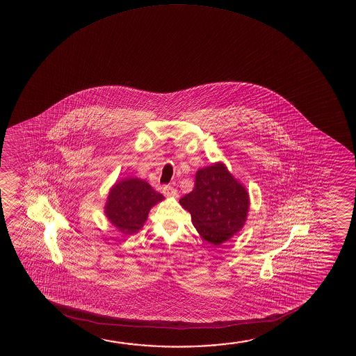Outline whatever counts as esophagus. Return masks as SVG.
<instances>
[{
  "label": "esophagus",
  "instance_id": "esophagus-1",
  "mask_svg": "<svg viewBox=\"0 0 356 356\" xmlns=\"http://www.w3.org/2000/svg\"><path fill=\"white\" fill-rule=\"evenodd\" d=\"M163 193L166 197H176L177 195V191L172 186L165 185L163 187Z\"/></svg>",
  "mask_w": 356,
  "mask_h": 356
}]
</instances>
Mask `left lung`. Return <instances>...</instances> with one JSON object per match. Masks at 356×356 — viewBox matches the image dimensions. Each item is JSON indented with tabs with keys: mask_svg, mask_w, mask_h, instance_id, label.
I'll list each match as a JSON object with an SVG mask.
<instances>
[{
	"mask_svg": "<svg viewBox=\"0 0 356 356\" xmlns=\"http://www.w3.org/2000/svg\"><path fill=\"white\" fill-rule=\"evenodd\" d=\"M180 204L190 211L202 238L219 245L243 227L249 195L226 166L218 163L197 171L195 187Z\"/></svg>",
	"mask_w": 356,
	"mask_h": 356,
	"instance_id": "8db88e82",
	"label": "left lung"
}]
</instances>
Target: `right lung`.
Masks as SVG:
<instances>
[{
    "label": "right lung",
    "instance_id": "add662e5",
    "mask_svg": "<svg viewBox=\"0 0 356 356\" xmlns=\"http://www.w3.org/2000/svg\"><path fill=\"white\" fill-rule=\"evenodd\" d=\"M163 200V195L146 181L127 179L118 182L109 192L106 215L124 234H135L146 222L152 207Z\"/></svg>",
    "mask_w": 356,
    "mask_h": 356
}]
</instances>
